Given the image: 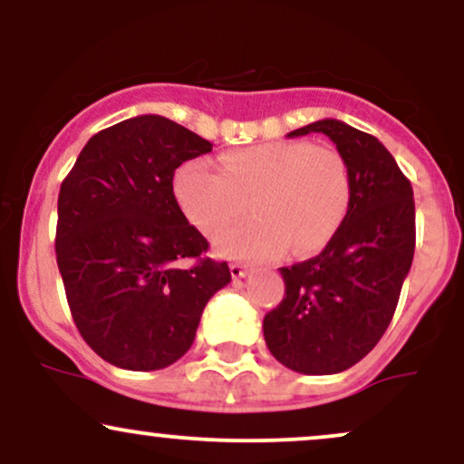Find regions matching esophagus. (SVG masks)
<instances>
[{
  "label": "esophagus",
  "mask_w": 464,
  "mask_h": 464,
  "mask_svg": "<svg viewBox=\"0 0 464 464\" xmlns=\"http://www.w3.org/2000/svg\"><path fill=\"white\" fill-rule=\"evenodd\" d=\"M248 275V266L239 264V262H233L231 264V276L233 279H242V276Z\"/></svg>",
  "instance_id": "obj_1"
}]
</instances>
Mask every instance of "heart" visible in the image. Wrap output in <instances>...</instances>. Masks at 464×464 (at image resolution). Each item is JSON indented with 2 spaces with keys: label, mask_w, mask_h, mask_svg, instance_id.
<instances>
[{
  "label": "heart",
  "mask_w": 464,
  "mask_h": 464,
  "mask_svg": "<svg viewBox=\"0 0 464 464\" xmlns=\"http://www.w3.org/2000/svg\"><path fill=\"white\" fill-rule=\"evenodd\" d=\"M174 194L188 220L205 236L253 209V220L216 237L227 257L275 259L292 246L310 255L327 246L349 214L351 169L332 146L268 141L222 157V169L202 159L185 161Z\"/></svg>",
  "instance_id": "b5f03b06"
}]
</instances>
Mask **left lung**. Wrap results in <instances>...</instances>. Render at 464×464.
I'll return each mask as SVG.
<instances>
[{
    "instance_id": "left-lung-1",
    "label": "left lung",
    "mask_w": 464,
    "mask_h": 464,
    "mask_svg": "<svg viewBox=\"0 0 464 464\" xmlns=\"http://www.w3.org/2000/svg\"><path fill=\"white\" fill-rule=\"evenodd\" d=\"M310 132L335 143L353 194L323 253L279 268L285 296L264 316V338L287 369L332 375L358 364L392 321L414 257V198L392 154L369 132L318 120L287 137Z\"/></svg>"
}]
</instances>
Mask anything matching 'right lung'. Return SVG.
I'll return each mask as SVG.
<instances>
[{"instance_id":"1","label":"right lung","mask_w":464,"mask_h":464,"mask_svg":"<svg viewBox=\"0 0 464 464\" xmlns=\"http://www.w3.org/2000/svg\"><path fill=\"white\" fill-rule=\"evenodd\" d=\"M207 152L211 143L177 121L140 115L93 135L63 180L58 270L80 335L109 364H174L231 281L174 198L179 165Z\"/></svg>"}]
</instances>
